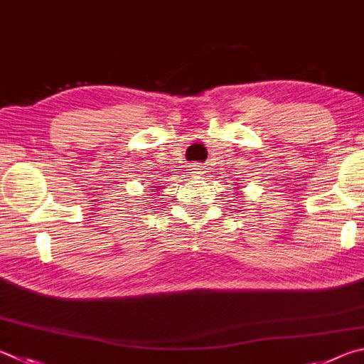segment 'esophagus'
Here are the masks:
<instances>
[{
	"mask_svg": "<svg viewBox=\"0 0 364 364\" xmlns=\"http://www.w3.org/2000/svg\"><path fill=\"white\" fill-rule=\"evenodd\" d=\"M203 165L202 164H193V167H191V173L194 176H202L205 171H203Z\"/></svg>",
	"mask_w": 364,
	"mask_h": 364,
	"instance_id": "esophagus-1",
	"label": "esophagus"
}]
</instances>
